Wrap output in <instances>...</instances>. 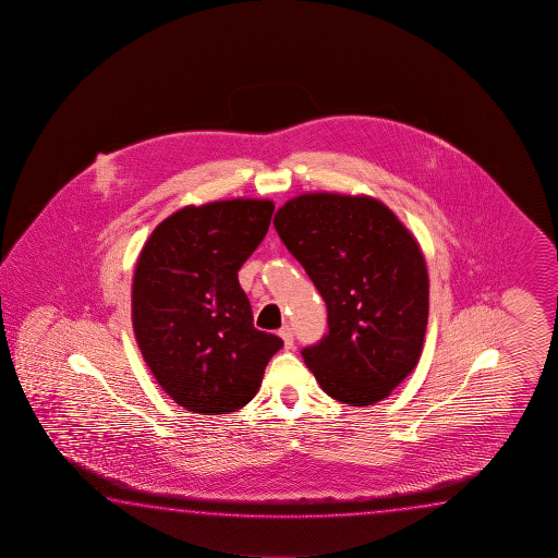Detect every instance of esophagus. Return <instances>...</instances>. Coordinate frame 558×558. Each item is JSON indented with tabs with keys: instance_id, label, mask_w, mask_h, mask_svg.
<instances>
[{
	"instance_id": "34e87169",
	"label": "esophagus",
	"mask_w": 558,
	"mask_h": 558,
	"mask_svg": "<svg viewBox=\"0 0 558 558\" xmlns=\"http://www.w3.org/2000/svg\"><path fill=\"white\" fill-rule=\"evenodd\" d=\"M279 336H281V340L284 341V350H293V330H291L289 326H283V328L279 330Z\"/></svg>"
}]
</instances>
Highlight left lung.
Listing matches in <instances>:
<instances>
[{"label": "left lung", "mask_w": 558, "mask_h": 558, "mask_svg": "<svg viewBox=\"0 0 558 558\" xmlns=\"http://www.w3.org/2000/svg\"><path fill=\"white\" fill-rule=\"evenodd\" d=\"M275 230L316 284L328 336L303 350L328 397L371 407L414 371L424 348L429 277L414 234L368 195L289 198Z\"/></svg>", "instance_id": "obj_1"}]
</instances>
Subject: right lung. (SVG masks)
<instances>
[{"label": "right lung", "instance_id": "1", "mask_svg": "<svg viewBox=\"0 0 558 558\" xmlns=\"http://www.w3.org/2000/svg\"><path fill=\"white\" fill-rule=\"evenodd\" d=\"M269 198L187 205L161 220L133 277V328L168 397L201 416L236 412L283 340L255 330L238 269L267 234Z\"/></svg>", "mask_w": 558, "mask_h": 558}]
</instances>
